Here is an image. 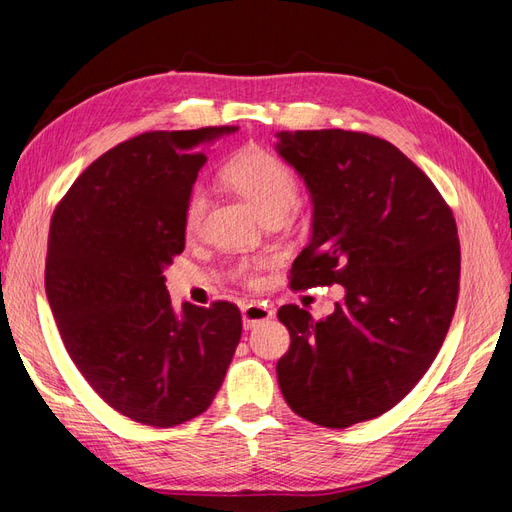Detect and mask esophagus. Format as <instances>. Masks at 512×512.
Instances as JSON below:
<instances>
[{
	"instance_id": "esophagus-1",
	"label": "esophagus",
	"mask_w": 512,
	"mask_h": 512,
	"mask_svg": "<svg viewBox=\"0 0 512 512\" xmlns=\"http://www.w3.org/2000/svg\"><path fill=\"white\" fill-rule=\"evenodd\" d=\"M271 318H273V309L267 307L265 303H247L243 307V327L247 331L258 327L260 322L271 320Z\"/></svg>"
}]
</instances>
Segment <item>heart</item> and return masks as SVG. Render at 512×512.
I'll use <instances>...</instances> for the list:
<instances>
[{
	"instance_id": "heart-1",
	"label": "heart",
	"mask_w": 512,
	"mask_h": 512,
	"mask_svg": "<svg viewBox=\"0 0 512 512\" xmlns=\"http://www.w3.org/2000/svg\"><path fill=\"white\" fill-rule=\"evenodd\" d=\"M222 181L258 209L267 222H280L299 200V181L294 170L275 153L265 149H247L222 168ZM205 211V194L198 188L190 192L183 209V232L194 235L200 228ZM269 267V260H241L235 277L245 286H258L260 271Z\"/></svg>"
}]
</instances>
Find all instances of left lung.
<instances>
[{
	"mask_svg": "<svg viewBox=\"0 0 512 512\" xmlns=\"http://www.w3.org/2000/svg\"><path fill=\"white\" fill-rule=\"evenodd\" d=\"M277 136L314 203V235L292 262L290 288H346L327 318L280 307L290 348L277 380L292 412L344 429L397 406L440 352L459 297L457 224L389 141L348 130Z\"/></svg>",
	"mask_w": 512,
	"mask_h": 512,
	"instance_id": "8db88e82",
	"label": "left lung"
}]
</instances>
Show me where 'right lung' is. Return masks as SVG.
Segmentation results:
<instances>
[{
    "instance_id": "1",
    "label": "right lung",
    "mask_w": 512,
    "mask_h": 512,
    "mask_svg": "<svg viewBox=\"0 0 512 512\" xmlns=\"http://www.w3.org/2000/svg\"><path fill=\"white\" fill-rule=\"evenodd\" d=\"M237 126L145 132L91 162L53 211L44 288L72 363L108 406L175 427L203 414L241 339L235 303H183L164 267L205 149Z\"/></svg>"
}]
</instances>
